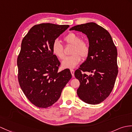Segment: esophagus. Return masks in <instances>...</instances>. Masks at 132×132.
<instances>
[{
	"label": "esophagus",
	"mask_w": 132,
	"mask_h": 132,
	"mask_svg": "<svg viewBox=\"0 0 132 132\" xmlns=\"http://www.w3.org/2000/svg\"><path fill=\"white\" fill-rule=\"evenodd\" d=\"M70 72H71V75H72V76H74V72H75L74 70H72V69H71V70H70Z\"/></svg>",
	"instance_id": "esophagus-1"
}]
</instances>
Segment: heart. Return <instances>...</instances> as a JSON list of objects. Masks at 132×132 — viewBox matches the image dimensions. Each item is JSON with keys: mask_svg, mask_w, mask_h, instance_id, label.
<instances>
[{"mask_svg": "<svg viewBox=\"0 0 132 132\" xmlns=\"http://www.w3.org/2000/svg\"><path fill=\"white\" fill-rule=\"evenodd\" d=\"M67 44H71L73 47L71 51V56L66 57L62 62L64 68L72 69L77 66L81 61L82 56L86 59L89 54L90 46L88 42L82 40L81 37L74 32H70L63 38ZM52 52L59 60L63 59L65 57L63 46L58 40H55L52 45Z\"/></svg>", "mask_w": 132, "mask_h": 132, "instance_id": "heart-1", "label": "heart"}]
</instances>
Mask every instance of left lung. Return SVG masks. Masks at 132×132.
Returning a JSON list of instances; mask_svg holds the SVG:
<instances>
[{
	"instance_id": "left-lung-1",
	"label": "left lung",
	"mask_w": 132,
	"mask_h": 132,
	"mask_svg": "<svg viewBox=\"0 0 132 132\" xmlns=\"http://www.w3.org/2000/svg\"><path fill=\"white\" fill-rule=\"evenodd\" d=\"M70 30L87 35L90 46L87 60L74 73L80 81L78 96L87 103H100L109 96L114 87L118 73L117 49L110 33L96 23L79 24ZM86 72L91 74L88 76Z\"/></svg>"
}]
</instances>
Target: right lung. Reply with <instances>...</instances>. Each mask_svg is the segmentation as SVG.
Wrapping results in <instances>:
<instances>
[{
	"mask_svg": "<svg viewBox=\"0 0 132 132\" xmlns=\"http://www.w3.org/2000/svg\"><path fill=\"white\" fill-rule=\"evenodd\" d=\"M69 27L41 23L32 27L23 38L17 57L18 80L30 102L47 108L57 102L72 75L59 71L60 62L52 52L53 42Z\"/></svg>",
	"mask_w": 132,
	"mask_h": 132,
	"instance_id": "obj_1",
	"label": "right lung"
}]
</instances>
